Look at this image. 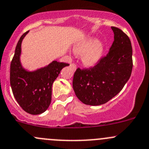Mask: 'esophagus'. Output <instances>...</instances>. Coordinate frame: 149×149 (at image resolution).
<instances>
[{"label":"esophagus","instance_id":"1","mask_svg":"<svg viewBox=\"0 0 149 149\" xmlns=\"http://www.w3.org/2000/svg\"><path fill=\"white\" fill-rule=\"evenodd\" d=\"M70 67H71L74 70H76V65L75 63H72L71 65H70Z\"/></svg>","mask_w":149,"mask_h":149}]
</instances>
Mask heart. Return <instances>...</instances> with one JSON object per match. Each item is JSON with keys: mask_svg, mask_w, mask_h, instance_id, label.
Wrapping results in <instances>:
<instances>
[{"mask_svg": "<svg viewBox=\"0 0 149 149\" xmlns=\"http://www.w3.org/2000/svg\"><path fill=\"white\" fill-rule=\"evenodd\" d=\"M75 53L82 55V61L85 65L91 67L95 65L102 59L104 46L96 37H88L80 40L73 48Z\"/></svg>", "mask_w": 149, "mask_h": 149, "instance_id": "obj_1", "label": "heart"}]
</instances>
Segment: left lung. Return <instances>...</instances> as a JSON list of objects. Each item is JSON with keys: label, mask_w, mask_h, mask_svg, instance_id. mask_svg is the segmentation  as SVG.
Segmentation results:
<instances>
[{"label": "left lung", "mask_w": 149, "mask_h": 149, "mask_svg": "<svg viewBox=\"0 0 149 149\" xmlns=\"http://www.w3.org/2000/svg\"><path fill=\"white\" fill-rule=\"evenodd\" d=\"M114 42L106 57L89 69L76 70L73 88L76 97L87 105L103 104L123 89L133 68L132 46L129 37L112 26Z\"/></svg>", "instance_id": "8db88e82"}]
</instances>
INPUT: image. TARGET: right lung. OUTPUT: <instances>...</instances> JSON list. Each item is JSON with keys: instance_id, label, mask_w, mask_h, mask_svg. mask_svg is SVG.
I'll return each instance as SVG.
<instances>
[{"instance_id": "obj_1", "label": "right lung", "mask_w": 149, "mask_h": 149, "mask_svg": "<svg viewBox=\"0 0 149 149\" xmlns=\"http://www.w3.org/2000/svg\"><path fill=\"white\" fill-rule=\"evenodd\" d=\"M29 31L19 39L10 63V84L13 94L21 107L31 115H40L51 102L52 86L61 70L69 64L53 61L45 67L28 70L21 63L22 42Z\"/></svg>"}]
</instances>
